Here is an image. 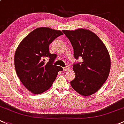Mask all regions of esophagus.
Instances as JSON below:
<instances>
[{
  "mask_svg": "<svg viewBox=\"0 0 124 124\" xmlns=\"http://www.w3.org/2000/svg\"><path fill=\"white\" fill-rule=\"evenodd\" d=\"M70 69V67L69 66H66V67H63V70L64 71H66V70H68Z\"/></svg>",
  "mask_w": 124,
  "mask_h": 124,
  "instance_id": "obj_1",
  "label": "esophagus"
}]
</instances>
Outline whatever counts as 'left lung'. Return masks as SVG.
Segmentation results:
<instances>
[{
    "mask_svg": "<svg viewBox=\"0 0 124 124\" xmlns=\"http://www.w3.org/2000/svg\"><path fill=\"white\" fill-rule=\"evenodd\" d=\"M72 45L74 57H81L82 63L73 65L75 78L71 87L83 96L96 93L104 84L110 70V57L104 43L88 29L62 30Z\"/></svg>",
    "mask_w": 124,
    "mask_h": 124,
    "instance_id": "8db88e82",
    "label": "left lung"
}]
</instances>
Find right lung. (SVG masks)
Returning a JSON list of instances; mask_svg holds the SVG:
<instances>
[{"mask_svg":"<svg viewBox=\"0 0 124 124\" xmlns=\"http://www.w3.org/2000/svg\"><path fill=\"white\" fill-rule=\"evenodd\" d=\"M63 33L49 27L33 30L20 42L14 55L16 75L24 86L34 94H42L51 88L62 68L53 65L56 54H51L49 46L55 38ZM44 56H49L46 63Z\"/></svg>","mask_w":124,"mask_h":124,"instance_id":"add662e5","label":"right lung"}]
</instances>
